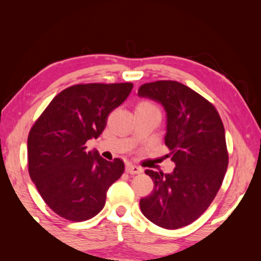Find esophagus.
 I'll list each match as a JSON object with an SVG mask.
<instances>
[{"mask_svg":"<svg viewBox=\"0 0 261 261\" xmlns=\"http://www.w3.org/2000/svg\"><path fill=\"white\" fill-rule=\"evenodd\" d=\"M126 172L129 173V174H139L142 172V169L140 167L137 166V165H133V164H127L126 165Z\"/></svg>","mask_w":261,"mask_h":261,"instance_id":"34e87169","label":"esophagus"}]
</instances>
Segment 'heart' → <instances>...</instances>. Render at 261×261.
<instances>
[{"mask_svg":"<svg viewBox=\"0 0 261 261\" xmlns=\"http://www.w3.org/2000/svg\"><path fill=\"white\" fill-rule=\"evenodd\" d=\"M138 107H153L151 103H148V102H140L138 105Z\"/></svg>","mask_w":261,"mask_h":261,"instance_id":"heart-1","label":"heart"}]
</instances>
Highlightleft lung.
Returning <instances> with one entry per match:
<instances>
[{
    "mask_svg": "<svg viewBox=\"0 0 261 261\" xmlns=\"http://www.w3.org/2000/svg\"><path fill=\"white\" fill-rule=\"evenodd\" d=\"M138 94L165 108L167 156L176 164L172 173L145 171L154 188L140 199V209L165 229L189 226L212 204L226 174L228 151L222 120L213 103L179 82H151L142 84Z\"/></svg>",
    "mask_w": 261,
    "mask_h": 261,
    "instance_id": "left-lung-1",
    "label": "left lung"
}]
</instances>
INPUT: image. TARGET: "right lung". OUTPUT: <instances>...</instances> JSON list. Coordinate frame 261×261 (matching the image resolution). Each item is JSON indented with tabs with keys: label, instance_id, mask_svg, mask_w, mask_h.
<instances>
[{
	"label": "right lung",
	"instance_id": "add662e5",
	"mask_svg": "<svg viewBox=\"0 0 261 261\" xmlns=\"http://www.w3.org/2000/svg\"><path fill=\"white\" fill-rule=\"evenodd\" d=\"M132 83L76 84L49 102L28 134V172L46 204L63 219L82 222L97 215L107 190L124 163L88 152L108 115L130 94Z\"/></svg>",
	"mask_w": 261,
	"mask_h": 261
}]
</instances>
